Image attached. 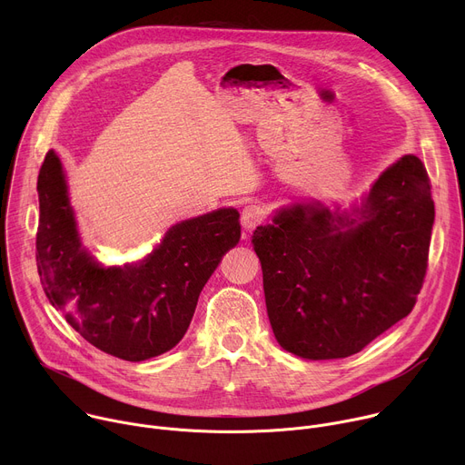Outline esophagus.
I'll use <instances>...</instances> for the list:
<instances>
[{"label": "esophagus", "instance_id": "esophagus-1", "mask_svg": "<svg viewBox=\"0 0 465 465\" xmlns=\"http://www.w3.org/2000/svg\"><path fill=\"white\" fill-rule=\"evenodd\" d=\"M264 219H267V212H264V208L259 206V204H250V206H246V208L242 210V217H241L242 228H244L246 232H252V230H255L257 226H261V224L264 223Z\"/></svg>", "mask_w": 465, "mask_h": 465}]
</instances>
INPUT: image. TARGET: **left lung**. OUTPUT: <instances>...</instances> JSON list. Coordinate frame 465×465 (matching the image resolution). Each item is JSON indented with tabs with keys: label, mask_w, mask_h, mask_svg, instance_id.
<instances>
[{
	"label": "left lung",
	"mask_w": 465,
	"mask_h": 465,
	"mask_svg": "<svg viewBox=\"0 0 465 465\" xmlns=\"http://www.w3.org/2000/svg\"><path fill=\"white\" fill-rule=\"evenodd\" d=\"M430 180L407 154L351 215L294 204L257 226L267 312L280 346L311 361L359 353L411 314L429 267Z\"/></svg>",
	"instance_id": "1"
}]
</instances>
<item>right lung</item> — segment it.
<instances>
[{
  "mask_svg": "<svg viewBox=\"0 0 465 465\" xmlns=\"http://www.w3.org/2000/svg\"><path fill=\"white\" fill-rule=\"evenodd\" d=\"M36 267L51 305L97 350L140 362L174 348L221 257L239 242L235 210L173 226L142 262L101 269L81 246L58 156L38 174Z\"/></svg>",
  "mask_w": 465,
  "mask_h": 465,
  "instance_id": "add662e5",
  "label": "right lung"
}]
</instances>
